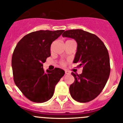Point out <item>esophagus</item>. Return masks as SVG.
<instances>
[{"label": "esophagus", "mask_w": 123, "mask_h": 123, "mask_svg": "<svg viewBox=\"0 0 123 123\" xmlns=\"http://www.w3.org/2000/svg\"><path fill=\"white\" fill-rule=\"evenodd\" d=\"M65 74H70V72L69 71H67V70H65Z\"/></svg>", "instance_id": "1"}]
</instances>
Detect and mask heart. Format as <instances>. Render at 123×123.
I'll return each mask as SVG.
<instances>
[{
	"instance_id": "b5f03b06",
	"label": "heart",
	"mask_w": 123,
	"mask_h": 123,
	"mask_svg": "<svg viewBox=\"0 0 123 123\" xmlns=\"http://www.w3.org/2000/svg\"><path fill=\"white\" fill-rule=\"evenodd\" d=\"M60 64H61V65H62V67H64V66H65V65H66V62L62 61L61 62Z\"/></svg>"
}]
</instances>
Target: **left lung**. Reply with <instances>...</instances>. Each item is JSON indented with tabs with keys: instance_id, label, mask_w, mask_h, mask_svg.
Here are the masks:
<instances>
[{
	"instance_id": "1",
	"label": "left lung",
	"mask_w": 123,
	"mask_h": 123,
	"mask_svg": "<svg viewBox=\"0 0 123 123\" xmlns=\"http://www.w3.org/2000/svg\"><path fill=\"white\" fill-rule=\"evenodd\" d=\"M62 37L74 38L77 43L74 63L82 67L81 74L71 73L74 82L69 86L71 96L81 103L90 102L102 91L110 74L108 52L95 34L81 29L67 30Z\"/></svg>"
}]
</instances>
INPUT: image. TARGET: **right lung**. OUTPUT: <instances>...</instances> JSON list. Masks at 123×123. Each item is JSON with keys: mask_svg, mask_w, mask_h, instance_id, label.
<instances>
[{"mask_svg": "<svg viewBox=\"0 0 123 123\" xmlns=\"http://www.w3.org/2000/svg\"><path fill=\"white\" fill-rule=\"evenodd\" d=\"M64 30H40L23 37L12 57L13 80L23 95L34 102L43 103L54 95L55 86L64 76L63 69H47L43 64L50 56L52 43Z\"/></svg>", "mask_w": 123, "mask_h": 123, "instance_id": "right-lung-1", "label": "right lung"}]
</instances>
